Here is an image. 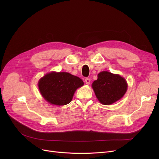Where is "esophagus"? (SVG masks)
I'll list each match as a JSON object with an SVG mask.
<instances>
[{"label":"esophagus","mask_w":159,"mask_h":159,"mask_svg":"<svg viewBox=\"0 0 159 159\" xmlns=\"http://www.w3.org/2000/svg\"><path fill=\"white\" fill-rule=\"evenodd\" d=\"M90 79H89V78H86V79H85V82H86V84H90Z\"/></svg>","instance_id":"esophagus-1"}]
</instances>
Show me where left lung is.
I'll return each mask as SVG.
<instances>
[{
	"instance_id": "8db88e82",
	"label": "left lung",
	"mask_w": 159,
	"mask_h": 159,
	"mask_svg": "<svg viewBox=\"0 0 159 159\" xmlns=\"http://www.w3.org/2000/svg\"><path fill=\"white\" fill-rule=\"evenodd\" d=\"M92 84V88L98 101L104 105H110L120 100L126 93V80L118 74L101 71Z\"/></svg>"
}]
</instances>
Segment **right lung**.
<instances>
[{
	"instance_id": "add662e5",
	"label": "right lung",
	"mask_w": 159,
	"mask_h": 159,
	"mask_svg": "<svg viewBox=\"0 0 159 159\" xmlns=\"http://www.w3.org/2000/svg\"><path fill=\"white\" fill-rule=\"evenodd\" d=\"M83 85L81 79L67 72L47 73L38 82L42 96L49 103L57 106L69 104L75 91Z\"/></svg>"
}]
</instances>
